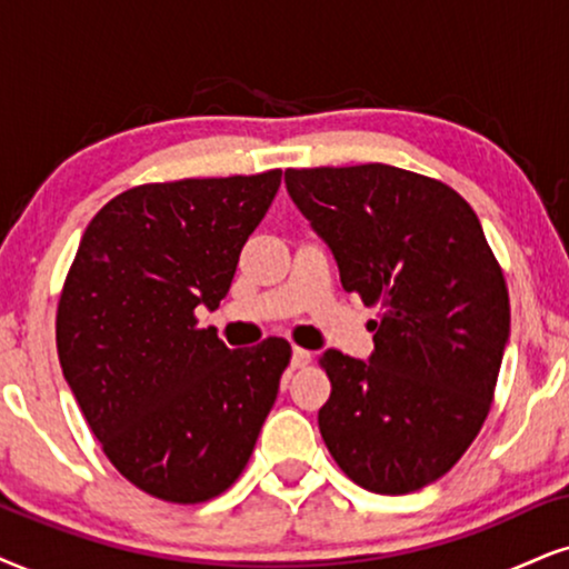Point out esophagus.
Masks as SVG:
<instances>
[{
    "label": "esophagus",
    "instance_id": "1",
    "mask_svg": "<svg viewBox=\"0 0 569 569\" xmlns=\"http://www.w3.org/2000/svg\"><path fill=\"white\" fill-rule=\"evenodd\" d=\"M312 362V351H307V349H293L291 351V368L297 370V368H307V365Z\"/></svg>",
    "mask_w": 569,
    "mask_h": 569
}]
</instances>
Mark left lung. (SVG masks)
<instances>
[{
	"mask_svg": "<svg viewBox=\"0 0 569 569\" xmlns=\"http://www.w3.org/2000/svg\"><path fill=\"white\" fill-rule=\"evenodd\" d=\"M286 189L328 243L343 291L380 305L376 349H328V451L357 486L409 493L465 455L491 409L509 341V293L472 207L391 164L286 170Z\"/></svg>",
	"mask_w": 569,
	"mask_h": 569,
	"instance_id": "8db88e82",
	"label": "left lung"
}]
</instances>
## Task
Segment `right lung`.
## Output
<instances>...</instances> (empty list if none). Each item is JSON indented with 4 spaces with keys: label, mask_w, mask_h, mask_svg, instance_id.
I'll use <instances>...</instances> for the list:
<instances>
[{
    "label": "right lung",
    "mask_w": 569,
    "mask_h": 569,
    "mask_svg": "<svg viewBox=\"0 0 569 569\" xmlns=\"http://www.w3.org/2000/svg\"><path fill=\"white\" fill-rule=\"evenodd\" d=\"M280 170L123 191L93 214L57 307L62 376L136 488L197 505L233 486L291 359L283 338L228 349L218 309Z\"/></svg>",
    "instance_id": "right-lung-1"
}]
</instances>
